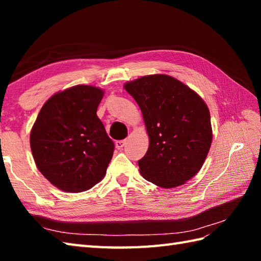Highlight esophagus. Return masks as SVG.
Here are the masks:
<instances>
[{"mask_svg": "<svg viewBox=\"0 0 261 261\" xmlns=\"http://www.w3.org/2000/svg\"><path fill=\"white\" fill-rule=\"evenodd\" d=\"M125 142H126L125 140H119V141H116V142H115V147L118 148L119 150H121V149L125 146Z\"/></svg>", "mask_w": 261, "mask_h": 261, "instance_id": "esophagus-1", "label": "esophagus"}]
</instances>
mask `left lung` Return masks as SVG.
<instances>
[{
  "label": "left lung",
  "instance_id": "obj_1",
  "mask_svg": "<svg viewBox=\"0 0 261 261\" xmlns=\"http://www.w3.org/2000/svg\"><path fill=\"white\" fill-rule=\"evenodd\" d=\"M124 88L140 107L150 139L138 162L143 178L164 188L184 184L201 169L212 143L206 104L168 75L143 76Z\"/></svg>",
  "mask_w": 261,
  "mask_h": 261
}]
</instances>
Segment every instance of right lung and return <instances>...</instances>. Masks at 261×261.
Here are the masks:
<instances>
[{
    "instance_id": "right-lung-1",
    "label": "right lung",
    "mask_w": 261,
    "mask_h": 261,
    "mask_svg": "<svg viewBox=\"0 0 261 261\" xmlns=\"http://www.w3.org/2000/svg\"><path fill=\"white\" fill-rule=\"evenodd\" d=\"M103 91L77 85L43 104L30 135L40 173L59 190L80 193L101 180L114 151L96 114Z\"/></svg>"
}]
</instances>
